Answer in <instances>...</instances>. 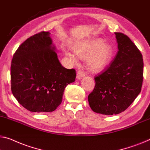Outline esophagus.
Returning a JSON list of instances; mask_svg holds the SVG:
<instances>
[{"instance_id":"esophagus-1","label":"esophagus","mask_w":150,"mask_h":150,"mask_svg":"<svg viewBox=\"0 0 150 150\" xmlns=\"http://www.w3.org/2000/svg\"><path fill=\"white\" fill-rule=\"evenodd\" d=\"M85 76V73L82 71H79L77 72V79H81Z\"/></svg>"}]
</instances>
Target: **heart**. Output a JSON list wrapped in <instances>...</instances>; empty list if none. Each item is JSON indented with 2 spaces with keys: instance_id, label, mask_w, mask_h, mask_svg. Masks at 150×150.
I'll list each match as a JSON object with an SVG mask.
<instances>
[{
  "instance_id": "1",
  "label": "heart",
  "mask_w": 150,
  "mask_h": 150,
  "mask_svg": "<svg viewBox=\"0 0 150 150\" xmlns=\"http://www.w3.org/2000/svg\"><path fill=\"white\" fill-rule=\"evenodd\" d=\"M73 52L79 58L86 59L88 69L92 72H100L108 65L113 57L111 44L102 38H93L76 42L71 46ZM67 57L76 61V57L69 51H64Z\"/></svg>"
}]
</instances>
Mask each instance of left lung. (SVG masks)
<instances>
[{
    "label": "left lung",
    "mask_w": 150,
    "mask_h": 150,
    "mask_svg": "<svg viewBox=\"0 0 150 150\" xmlns=\"http://www.w3.org/2000/svg\"><path fill=\"white\" fill-rule=\"evenodd\" d=\"M118 52L101 74L96 76L95 88L88 96L93 112L105 115L125 111L141 92L144 75L142 54L130 38L115 32Z\"/></svg>",
    "instance_id": "left-lung-1"
}]
</instances>
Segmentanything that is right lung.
Here are the masks:
<instances>
[{
    "instance_id": "1",
    "label": "right lung",
    "mask_w": 150,
    "mask_h": 150,
    "mask_svg": "<svg viewBox=\"0 0 150 150\" xmlns=\"http://www.w3.org/2000/svg\"><path fill=\"white\" fill-rule=\"evenodd\" d=\"M49 32L23 42L11 66V91L19 103L32 112H49L62 102L64 88L75 81V70L62 66Z\"/></svg>"
}]
</instances>
